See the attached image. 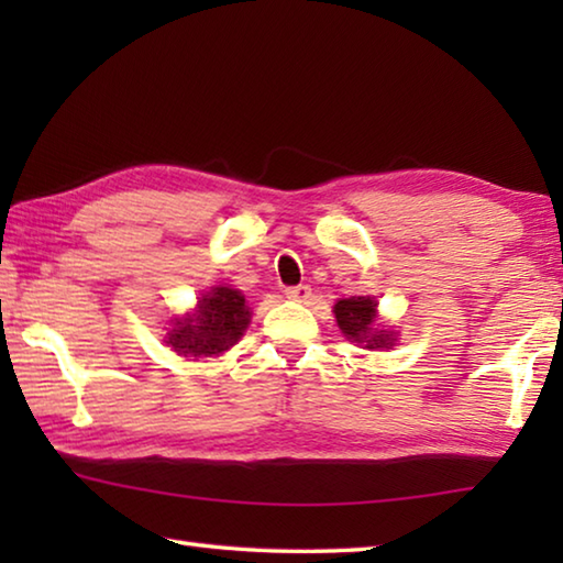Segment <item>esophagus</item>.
Segmentation results:
<instances>
[{"instance_id":"esophagus-1","label":"esophagus","mask_w":563,"mask_h":563,"mask_svg":"<svg viewBox=\"0 0 563 563\" xmlns=\"http://www.w3.org/2000/svg\"><path fill=\"white\" fill-rule=\"evenodd\" d=\"M310 295H312L310 285H292V288L285 290V298L292 300V302H308Z\"/></svg>"}]
</instances>
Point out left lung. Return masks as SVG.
<instances>
[{
	"label": "left lung",
	"instance_id": "left-lung-1",
	"mask_svg": "<svg viewBox=\"0 0 563 563\" xmlns=\"http://www.w3.org/2000/svg\"><path fill=\"white\" fill-rule=\"evenodd\" d=\"M335 320L350 342H360L367 350L375 347H393L397 335L393 330L377 328V300L369 295H357V298H342L335 302Z\"/></svg>",
	"mask_w": 563,
	"mask_h": 563
}]
</instances>
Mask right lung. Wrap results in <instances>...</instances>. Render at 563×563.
I'll return each instance as SVG.
<instances>
[{
  "label": "right lung",
  "instance_id": "1",
  "mask_svg": "<svg viewBox=\"0 0 563 563\" xmlns=\"http://www.w3.org/2000/svg\"><path fill=\"white\" fill-rule=\"evenodd\" d=\"M251 322L245 295L235 288L218 285L198 298L194 312L174 320L166 332V345L180 357H218L231 350Z\"/></svg>",
  "mask_w": 563,
  "mask_h": 563
}]
</instances>
